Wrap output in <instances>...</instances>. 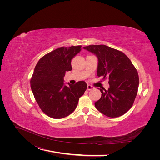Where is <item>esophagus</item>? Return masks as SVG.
<instances>
[{
	"label": "esophagus",
	"instance_id": "34e87169",
	"mask_svg": "<svg viewBox=\"0 0 160 160\" xmlns=\"http://www.w3.org/2000/svg\"><path fill=\"white\" fill-rule=\"evenodd\" d=\"M94 89V87H93V86H91V85H88L87 89H88V91L92 90V89Z\"/></svg>",
	"mask_w": 160,
	"mask_h": 160
}]
</instances>
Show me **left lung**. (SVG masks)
<instances>
[{
	"label": "left lung",
	"instance_id": "8db88e82",
	"mask_svg": "<svg viewBox=\"0 0 160 160\" xmlns=\"http://www.w3.org/2000/svg\"><path fill=\"white\" fill-rule=\"evenodd\" d=\"M83 48L98 58L97 76L109 78L108 90L100 89L101 98L95 103L97 110L109 117H117L132 108L139 87V76L130 59L118 50L104 45Z\"/></svg>",
	"mask_w": 160,
	"mask_h": 160
}]
</instances>
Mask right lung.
<instances>
[{
  "label": "right lung",
  "instance_id": "add662e5",
  "mask_svg": "<svg viewBox=\"0 0 160 160\" xmlns=\"http://www.w3.org/2000/svg\"><path fill=\"white\" fill-rule=\"evenodd\" d=\"M81 47L58 48L42 57L35 67L30 80L32 93L42 112L53 119L72 113L87 89L84 81L69 86L63 82L65 72L72 70L71 60Z\"/></svg>",
  "mask_w": 160,
  "mask_h": 160
}]
</instances>
